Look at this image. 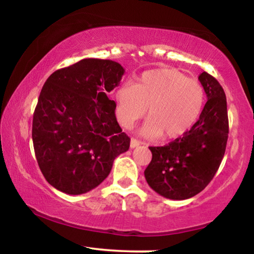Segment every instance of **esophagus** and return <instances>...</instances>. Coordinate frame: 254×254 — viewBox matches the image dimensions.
Listing matches in <instances>:
<instances>
[{
    "instance_id": "1",
    "label": "esophagus",
    "mask_w": 254,
    "mask_h": 254,
    "mask_svg": "<svg viewBox=\"0 0 254 254\" xmlns=\"http://www.w3.org/2000/svg\"><path fill=\"white\" fill-rule=\"evenodd\" d=\"M140 144H141L140 141H137L136 138L131 137V140H130V148H136L137 145H140Z\"/></svg>"
}]
</instances>
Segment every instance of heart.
<instances>
[{"mask_svg":"<svg viewBox=\"0 0 254 254\" xmlns=\"http://www.w3.org/2000/svg\"><path fill=\"white\" fill-rule=\"evenodd\" d=\"M204 90L175 69L145 71L134 85L120 86L116 92L118 119L129 128L147 114L141 129L148 137L165 140L182 137L192 129L204 105Z\"/></svg>","mask_w":254,"mask_h":254,"instance_id":"heart-1","label":"heart"}]
</instances>
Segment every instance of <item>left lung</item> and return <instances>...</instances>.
<instances>
[{"label": "left lung", "mask_w": 254, "mask_h": 254, "mask_svg": "<svg viewBox=\"0 0 254 254\" xmlns=\"http://www.w3.org/2000/svg\"><path fill=\"white\" fill-rule=\"evenodd\" d=\"M207 103L189 133L163 147H149L152 158L144 171L148 185L172 200L190 199L204 190L220 168L227 147V98L217 79L199 76Z\"/></svg>", "instance_id": "left-lung-1"}]
</instances>
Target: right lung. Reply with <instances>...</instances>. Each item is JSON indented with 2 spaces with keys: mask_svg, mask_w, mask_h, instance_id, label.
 <instances>
[{
  "mask_svg": "<svg viewBox=\"0 0 254 254\" xmlns=\"http://www.w3.org/2000/svg\"><path fill=\"white\" fill-rule=\"evenodd\" d=\"M124 72L112 60L83 59L45 82L33 113V148L45 179L61 192L93 190L110 175L117 156L129 149L116 103L106 95Z\"/></svg>",
  "mask_w": 254,
  "mask_h": 254,
  "instance_id": "1",
  "label": "right lung"
}]
</instances>
